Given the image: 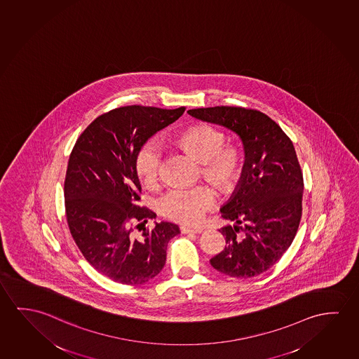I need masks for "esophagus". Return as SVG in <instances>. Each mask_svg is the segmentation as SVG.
<instances>
[{
  "label": "esophagus",
  "instance_id": "esophagus-1",
  "mask_svg": "<svg viewBox=\"0 0 359 359\" xmlns=\"http://www.w3.org/2000/svg\"><path fill=\"white\" fill-rule=\"evenodd\" d=\"M180 230H182V233H201V232L204 231L200 227L182 226Z\"/></svg>",
  "mask_w": 359,
  "mask_h": 359
}]
</instances>
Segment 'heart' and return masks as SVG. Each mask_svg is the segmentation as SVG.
Wrapping results in <instances>:
<instances>
[{
    "label": "heart",
    "mask_w": 359,
    "mask_h": 359,
    "mask_svg": "<svg viewBox=\"0 0 359 359\" xmlns=\"http://www.w3.org/2000/svg\"><path fill=\"white\" fill-rule=\"evenodd\" d=\"M225 137L210 126H196L175 139L180 149L203 164V175L216 188H230L240 170V155L233 148H222ZM161 150L158 144L148 142L140 147L135 168L145 185L153 187L159 177ZM216 196L208 187L171 189L160 199V209L174 220L196 225L208 210L215 205Z\"/></svg>",
    "instance_id": "obj_1"
}]
</instances>
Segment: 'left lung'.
Instances as JSON below:
<instances>
[{
    "label": "left lung",
    "instance_id": "1",
    "mask_svg": "<svg viewBox=\"0 0 359 359\" xmlns=\"http://www.w3.org/2000/svg\"><path fill=\"white\" fill-rule=\"evenodd\" d=\"M188 113L236 134L245 155L238 185L220 209L233 226L219 230L226 246L210 264L227 276H257L281 259L299 226L304 177L294 147L277 123L255 109L211 107Z\"/></svg>",
    "mask_w": 359,
    "mask_h": 359
}]
</instances>
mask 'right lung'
Wrapping results in <instances>:
<instances>
[{"label": "right lung", "mask_w": 359, "mask_h": 359, "mask_svg": "<svg viewBox=\"0 0 359 359\" xmlns=\"http://www.w3.org/2000/svg\"><path fill=\"white\" fill-rule=\"evenodd\" d=\"M184 111L121 107L92 121L73 148L65 182L68 227L89 265L113 281L142 285L154 278L165 265L168 243L180 233L169 221L139 237L132 226L156 216L138 205L137 153Z\"/></svg>", "instance_id": "obj_1"}]
</instances>
